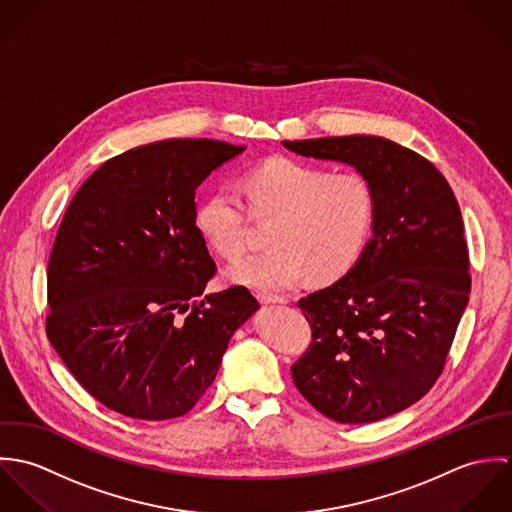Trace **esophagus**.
Listing matches in <instances>:
<instances>
[{"label": "esophagus", "mask_w": 512, "mask_h": 512, "mask_svg": "<svg viewBox=\"0 0 512 512\" xmlns=\"http://www.w3.org/2000/svg\"><path fill=\"white\" fill-rule=\"evenodd\" d=\"M256 297L260 303H284L286 301L282 295H274V293L258 292Z\"/></svg>", "instance_id": "obj_1"}]
</instances>
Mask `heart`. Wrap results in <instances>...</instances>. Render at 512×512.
Returning <instances> with one entry per match:
<instances>
[{
  "mask_svg": "<svg viewBox=\"0 0 512 512\" xmlns=\"http://www.w3.org/2000/svg\"><path fill=\"white\" fill-rule=\"evenodd\" d=\"M244 195L246 203L228 187L207 193L195 224L217 256L234 262L246 252L250 217L274 219L272 248L226 272L230 282L262 292L290 290L309 274L319 282L341 278L361 256L374 220V191L365 175L331 173L292 157H270L250 169Z\"/></svg>",
  "mask_w": 512,
  "mask_h": 512,
  "instance_id": "b5f03b06",
  "label": "heart"
}]
</instances>
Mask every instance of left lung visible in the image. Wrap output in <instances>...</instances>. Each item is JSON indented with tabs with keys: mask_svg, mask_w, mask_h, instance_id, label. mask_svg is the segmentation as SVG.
<instances>
[{
	"mask_svg": "<svg viewBox=\"0 0 512 512\" xmlns=\"http://www.w3.org/2000/svg\"><path fill=\"white\" fill-rule=\"evenodd\" d=\"M345 161L374 191L372 238L345 278L297 301L311 327L292 365L303 398L341 424L388 418L430 392L469 301L457 199L432 161L378 136L284 142Z\"/></svg>",
	"mask_w": 512,
	"mask_h": 512,
	"instance_id": "1",
	"label": "left lung"
}]
</instances>
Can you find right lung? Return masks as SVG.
Returning <instances> with one entry per match:
<instances>
[{
    "mask_svg": "<svg viewBox=\"0 0 512 512\" xmlns=\"http://www.w3.org/2000/svg\"><path fill=\"white\" fill-rule=\"evenodd\" d=\"M244 149L217 140L134 147L76 191L49 256L45 329L106 408L153 422L185 416L258 309L244 286L201 299L217 264L195 224V193Z\"/></svg>",
    "mask_w": 512,
    "mask_h": 512,
    "instance_id": "obj_1",
    "label": "right lung"
}]
</instances>
